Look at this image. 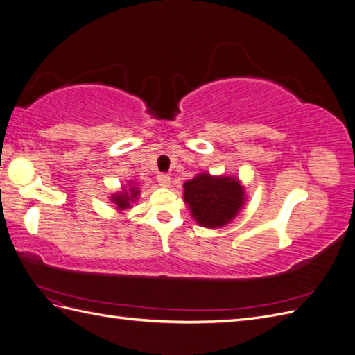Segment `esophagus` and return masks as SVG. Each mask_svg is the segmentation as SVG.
<instances>
[{"instance_id": "esophagus-1", "label": "esophagus", "mask_w": 355, "mask_h": 355, "mask_svg": "<svg viewBox=\"0 0 355 355\" xmlns=\"http://www.w3.org/2000/svg\"><path fill=\"white\" fill-rule=\"evenodd\" d=\"M157 180H158V184H159V187H163V188H167V187H170V176L168 175H158L157 176Z\"/></svg>"}]
</instances>
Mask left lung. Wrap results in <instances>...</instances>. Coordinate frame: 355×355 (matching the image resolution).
I'll return each mask as SVG.
<instances>
[{"label":"left lung","instance_id":"left-lung-1","mask_svg":"<svg viewBox=\"0 0 355 355\" xmlns=\"http://www.w3.org/2000/svg\"><path fill=\"white\" fill-rule=\"evenodd\" d=\"M184 201L200 227L214 230L232 222L247 197L237 176H213L202 171L184 184Z\"/></svg>","mask_w":355,"mask_h":355}]
</instances>
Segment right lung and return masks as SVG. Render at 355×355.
<instances>
[{
	"instance_id": "right-lung-1",
	"label": "right lung",
	"mask_w": 355,
	"mask_h": 355,
	"mask_svg": "<svg viewBox=\"0 0 355 355\" xmlns=\"http://www.w3.org/2000/svg\"><path fill=\"white\" fill-rule=\"evenodd\" d=\"M139 196H141V188H139V184L130 180L127 182V185L121 187V191H116L114 194H111L110 200L118 213H125L133 207V204L136 202Z\"/></svg>"
}]
</instances>
